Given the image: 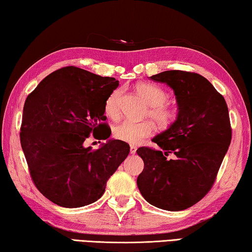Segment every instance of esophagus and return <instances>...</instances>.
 <instances>
[{
  "mask_svg": "<svg viewBox=\"0 0 252 252\" xmlns=\"http://www.w3.org/2000/svg\"><path fill=\"white\" fill-rule=\"evenodd\" d=\"M136 152V147L135 146H130V153L131 155H135Z\"/></svg>",
  "mask_w": 252,
  "mask_h": 252,
  "instance_id": "1",
  "label": "esophagus"
}]
</instances>
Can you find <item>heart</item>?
I'll return each instance as SVG.
<instances>
[{"label": "heart", "instance_id": "heart-1", "mask_svg": "<svg viewBox=\"0 0 252 252\" xmlns=\"http://www.w3.org/2000/svg\"><path fill=\"white\" fill-rule=\"evenodd\" d=\"M135 90L151 106L148 114L160 127L167 129L176 121L177 111L172 106L165 104L168 94L160 87L150 83H140L135 87ZM121 94L120 89H117L111 92L105 101L104 113L110 119H117L120 114ZM153 130L155 127L150 121L134 122L132 120H125L113 127V135L121 141L138 144L147 136L151 135Z\"/></svg>", "mask_w": 252, "mask_h": 252}]
</instances>
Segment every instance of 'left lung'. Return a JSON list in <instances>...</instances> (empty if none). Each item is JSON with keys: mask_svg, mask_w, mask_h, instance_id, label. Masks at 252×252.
I'll return each mask as SVG.
<instances>
[{"mask_svg": "<svg viewBox=\"0 0 252 252\" xmlns=\"http://www.w3.org/2000/svg\"><path fill=\"white\" fill-rule=\"evenodd\" d=\"M150 79L172 89L178 116L152 139L160 150L146 147L136 150L144 162L136 185L152 206L185 210L200 201L216 181L231 142L228 106L215 87L198 73L171 70ZM169 153L176 159L167 160Z\"/></svg>", "mask_w": 252, "mask_h": 252, "instance_id": "left-lung-1", "label": "left lung"}]
</instances>
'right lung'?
I'll return each mask as SVG.
<instances>
[{"label": "right lung", "mask_w": 252, "mask_h": 252, "mask_svg": "<svg viewBox=\"0 0 252 252\" xmlns=\"http://www.w3.org/2000/svg\"><path fill=\"white\" fill-rule=\"evenodd\" d=\"M119 81L65 66L41 81L24 103L20 139L34 185L50 201L79 208L102 197L106 181L130 152L108 139L104 103ZM101 133L106 144L93 151L83 143Z\"/></svg>", "instance_id": "obj_1"}]
</instances>
